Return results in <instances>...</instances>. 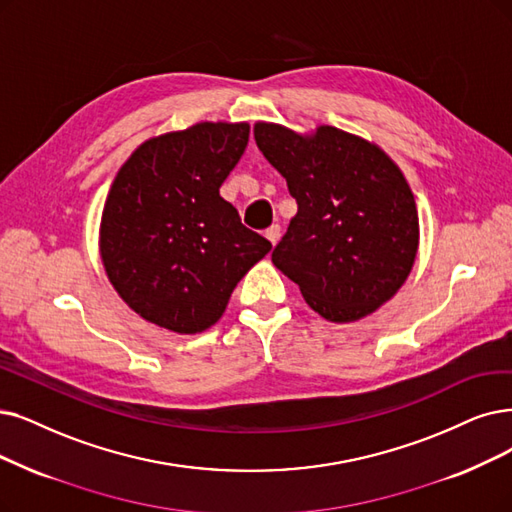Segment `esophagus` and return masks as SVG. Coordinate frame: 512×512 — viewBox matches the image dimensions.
<instances>
[{
  "label": "esophagus",
  "mask_w": 512,
  "mask_h": 512,
  "mask_svg": "<svg viewBox=\"0 0 512 512\" xmlns=\"http://www.w3.org/2000/svg\"><path fill=\"white\" fill-rule=\"evenodd\" d=\"M264 237H267L275 245L279 241V237H281V227H279V224H273V227H269L267 231H264Z\"/></svg>",
  "instance_id": "esophagus-1"
}]
</instances>
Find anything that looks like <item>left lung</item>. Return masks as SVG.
Wrapping results in <instances>:
<instances>
[{
    "instance_id": "8db88e82",
    "label": "left lung",
    "mask_w": 512,
    "mask_h": 512,
    "mask_svg": "<svg viewBox=\"0 0 512 512\" xmlns=\"http://www.w3.org/2000/svg\"><path fill=\"white\" fill-rule=\"evenodd\" d=\"M254 138L298 203L273 264L323 319L372 315L418 254V210L403 172L374 142L334 126L302 136L258 121Z\"/></svg>"
}]
</instances>
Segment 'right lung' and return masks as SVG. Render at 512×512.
Returning a JSON list of instances; mask_svg holds the SVG:
<instances>
[{
  "label": "right lung",
  "mask_w": 512,
  "mask_h": 512,
  "mask_svg": "<svg viewBox=\"0 0 512 512\" xmlns=\"http://www.w3.org/2000/svg\"><path fill=\"white\" fill-rule=\"evenodd\" d=\"M248 138L245 121H201L145 140L119 168L102 210L100 258L115 292L145 321L206 332L241 277L271 252L220 197Z\"/></svg>",
  "instance_id": "right-lung-1"
}]
</instances>
